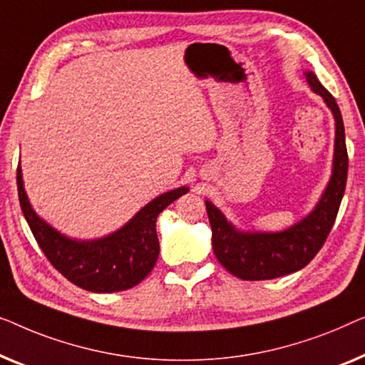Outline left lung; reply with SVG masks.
<instances>
[{"label":"left lung","mask_w":365,"mask_h":365,"mask_svg":"<svg viewBox=\"0 0 365 365\" xmlns=\"http://www.w3.org/2000/svg\"><path fill=\"white\" fill-rule=\"evenodd\" d=\"M312 91L322 96L336 119L334 170L314 212L294 227L281 233H240L222 212L207 202L212 225L215 256L223 268L245 281L274 279L307 266L326 243L334 227L347 182V147L341 110L334 97L312 73H306Z\"/></svg>","instance_id":"8db88e82"}]
</instances>
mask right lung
Listing matches in <instances>:
<instances>
[{
	"label": "right lung",
	"mask_w": 365,
	"mask_h": 365,
	"mask_svg": "<svg viewBox=\"0 0 365 365\" xmlns=\"http://www.w3.org/2000/svg\"><path fill=\"white\" fill-rule=\"evenodd\" d=\"M16 183L23 215L46 258L66 279L92 292L125 291L145 279L160 253L155 230L157 217L188 192V188L182 187L160 195L119 232L107 238L79 243L59 235L33 212L23 188L19 165Z\"/></svg>",
	"instance_id": "1"
}]
</instances>
